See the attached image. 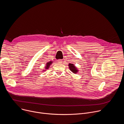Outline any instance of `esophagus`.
Segmentation results:
<instances>
[{
  "label": "esophagus",
  "mask_w": 124,
  "mask_h": 124,
  "mask_svg": "<svg viewBox=\"0 0 124 124\" xmlns=\"http://www.w3.org/2000/svg\"><path fill=\"white\" fill-rule=\"evenodd\" d=\"M57 62L59 63H62V61L61 59H58L57 60Z\"/></svg>",
  "instance_id": "34e87169"
}]
</instances>
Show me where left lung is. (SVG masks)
<instances>
[{
    "instance_id": "obj_1",
    "label": "left lung",
    "mask_w": 124,
    "mask_h": 124,
    "mask_svg": "<svg viewBox=\"0 0 124 124\" xmlns=\"http://www.w3.org/2000/svg\"><path fill=\"white\" fill-rule=\"evenodd\" d=\"M69 67L70 68V70H71V71L74 73V74H76L78 72V70L77 69V68L75 67V65H74L73 64H69Z\"/></svg>"
}]
</instances>
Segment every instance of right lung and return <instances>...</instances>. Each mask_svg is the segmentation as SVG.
Here are the masks:
<instances>
[{
  "label": "right lung",
  "mask_w": 124,
  "mask_h": 124,
  "mask_svg": "<svg viewBox=\"0 0 124 124\" xmlns=\"http://www.w3.org/2000/svg\"><path fill=\"white\" fill-rule=\"evenodd\" d=\"M51 63H52V62H51V61H49V62H47V64H46V69H48V68L49 67V65H50Z\"/></svg>",
  "instance_id": "1"
}]
</instances>
